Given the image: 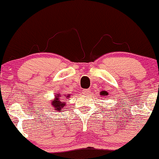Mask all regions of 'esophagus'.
<instances>
[{
    "label": "esophagus",
    "mask_w": 159,
    "mask_h": 159,
    "mask_svg": "<svg viewBox=\"0 0 159 159\" xmlns=\"http://www.w3.org/2000/svg\"><path fill=\"white\" fill-rule=\"evenodd\" d=\"M90 92V89H84L83 91H82V93H83V94H85V95H86V94H89Z\"/></svg>",
    "instance_id": "esophagus-1"
}]
</instances>
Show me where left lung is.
<instances>
[{"label": "left lung", "instance_id": "1", "mask_svg": "<svg viewBox=\"0 0 159 159\" xmlns=\"http://www.w3.org/2000/svg\"><path fill=\"white\" fill-rule=\"evenodd\" d=\"M100 95L106 96V95H107V94H108V92H106V91H105V92H104V91H102V92H100Z\"/></svg>", "mask_w": 159, "mask_h": 159}]
</instances>
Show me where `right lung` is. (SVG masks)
<instances>
[{"mask_svg": "<svg viewBox=\"0 0 159 159\" xmlns=\"http://www.w3.org/2000/svg\"><path fill=\"white\" fill-rule=\"evenodd\" d=\"M70 97V94H61V93L56 94L55 98L53 100H51V107L55 111H62L65 109L66 99H69Z\"/></svg>", "mask_w": 159, "mask_h": 159, "instance_id": "right-lung-1", "label": "right lung"}]
</instances>
